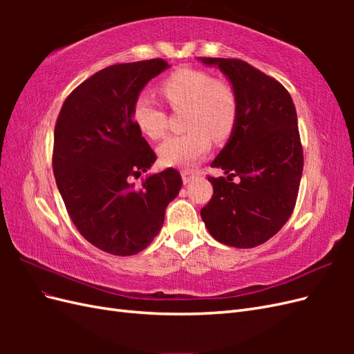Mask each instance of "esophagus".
Returning a JSON list of instances; mask_svg holds the SVG:
<instances>
[{
  "label": "esophagus",
  "mask_w": 354,
  "mask_h": 354,
  "mask_svg": "<svg viewBox=\"0 0 354 354\" xmlns=\"http://www.w3.org/2000/svg\"><path fill=\"white\" fill-rule=\"evenodd\" d=\"M195 173L192 169H185V171H181V178H183V183L185 185H189L192 180L195 178Z\"/></svg>",
  "instance_id": "obj_1"
}]
</instances>
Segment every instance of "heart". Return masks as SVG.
<instances>
[{
    "mask_svg": "<svg viewBox=\"0 0 354 354\" xmlns=\"http://www.w3.org/2000/svg\"><path fill=\"white\" fill-rule=\"evenodd\" d=\"M171 108H186L187 133L171 136L158 147L159 160L167 167L195 164L214 142H224L238 120V99L229 84L214 81L207 72L180 68L159 85ZM133 121L145 137L158 140L165 133V112L147 94L137 95Z\"/></svg>",
    "mask_w": 354,
    "mask_h": 354,
    "instance_id": "heart-1",
    "label": "heart"
}]
</instances>
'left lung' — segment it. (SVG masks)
Masks as SVG:
<instances>
[{
  "mask_svg": "<svg viewBox=\"0 0 354 354\" xmlns=\"http://www.w3.org/2000/svg\"><path fill=\"white\" fill-rule=\"evenodd\" d=\"M227 78L238 120L212 160L227 178L209 177L214 195L201 217L211 236L234 248L269 241L291 217L303 174V147L291 95L281 82L238 59L198 57ZM232 176H239L233 184Z\"/></svg>",
  "mask_w": 354,
  "mask_h": 354,
  "instance_id": "1",
  "label": "left lung"
}]
</instances>
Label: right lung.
<instances>
[{
    "instance_id": "add662e5",
    "label": "right lung",
    "mask_w": 354,
    "mask_h": 354,
    "mask_svg": "<svg viewBox=\"0 0 354 354\" xmlns=\"http://www.w3.org/2000/svg\"><path fill=\"white\" fill-rule=\"evenodd\" d=\"M168 68L162 59L106 68L78 85L59 113L56 185L75 227L104 252L134 255L151 245L183 185L173 168L133 183L156 160L133 121V104Z\"/></svg>"
}]
</instances>
